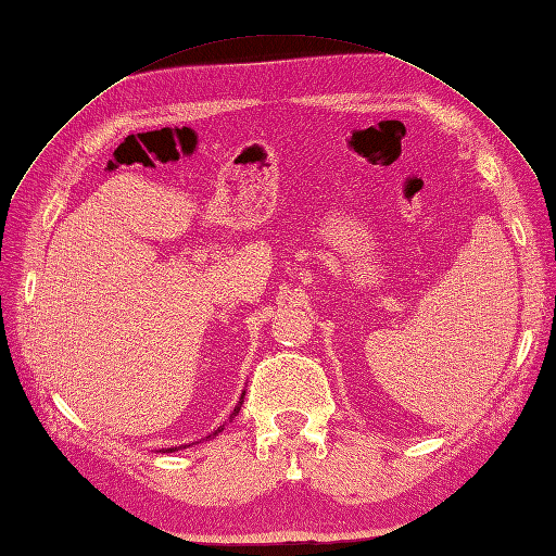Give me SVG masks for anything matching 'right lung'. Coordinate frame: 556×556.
I'll return each instance as SVG.
<instances>
[{
  "label": "right lung",
  "instance_id": "obj_1",
  "mask_svg": "<svg viewBox=\"0 0 556 556\" xmlns=\"http://www.w3.org/2000/svg\"><path fill=\"white\" fill-rule=\"evenodd\" d=\"M243 395H245V393H243ZM243 395H240V404H243ZM240 404H238V406H236V408H233V414H231V416H236V414H238V412H240ZM223 429H225V425H220V427H218V429H215V433H218V431H223Z\"/></svg>",
  "mask_w": 556,
  "mask_h": 556
}]
</instances>
